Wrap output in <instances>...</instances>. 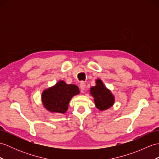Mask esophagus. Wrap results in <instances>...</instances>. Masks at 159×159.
Returning <instances> with one entry per match:
<instances>
[{"mask_svg":"<svg viewBox=\"0 0 159 159\" xmlns=\"http://www.w3.org/2000/svg\"><path fill=\"white\" fill-rule=\"evenodd\" d=\"M80 88L81 89V90H82V92H83V90H84L85 88H86V84H85L84 82H81L80 84Z\"/></svg>","mask_w":159,"mask_h":159,"instance_id":"esophagus-1","label":"esophagus"}]
</instances>
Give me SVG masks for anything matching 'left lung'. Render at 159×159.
<instances>
[{"instance_id": "left-lung-1", "label": "left lung", "mask_w": 159, "mask_h": 159, "mask_svg": "<svg viewBox=\"0 0 159 159\" xmlns=\"http://www.w3.org/2000/svg\"><path fill=\"white\" fill-rule=\"evenodd\" d=\"M90 94L94 99L95 105L100 111H104L113 105L115 96L104 86L101 80H96V86L90 88Z\"/></svg>"}]
</instances>
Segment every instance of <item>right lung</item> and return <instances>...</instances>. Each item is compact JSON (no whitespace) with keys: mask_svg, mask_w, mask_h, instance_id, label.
<instances>
[{"mask_svg":"<svg viewBox=\"0 0 159 159\" xmlns=\"http://www.w3.org/2000/svg\"><path fill=\"white\" fill-rule=\"evenodd\" d=\"M80 94L78 87L67 84L60 80L52 87L42 92V102L46 110L52 113H65L68 109L69 101L73 96Z\"/></svg>","mask_w":159,"mask_h":159,"instance_id":"add662e5","label":"right lung"}]
</instances>
